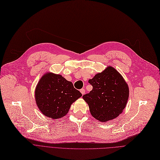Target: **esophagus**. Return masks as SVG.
<instances>
[{"mask_svg": "<svg viewBox=\"0 0 160 160\" xmlns=\"http://www.w3.org/2000/svg\"><path fill=\"white\" fill-rule=\"evenodd\" d=\"M80 92H81V94H82V95H84V94H85V90L84 88H82V89L80 90Z\"/></svg>", "mask_w": 160, "mask_h": 160, "instance_id": "esophagus-1", "label": "esophagus"}]
</instances>
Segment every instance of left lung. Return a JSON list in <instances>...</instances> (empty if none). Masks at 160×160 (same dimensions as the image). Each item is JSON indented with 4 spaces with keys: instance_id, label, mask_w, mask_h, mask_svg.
I'll return each instance as SVG.
<instances>
[{
    "instance_id": "left-lung-1",
    "label": "left lung",
    "mask_w": 160,
    "mask_h": 160,
    "mask_svg": "<svg viewBox=\"0 0 160 160\" xmlns=\"http://www.w3.org/2000/svg\"><path fill=\"white\" fill-rule=\"evenodd\" d=\"M88 82L92 90L82 98L91 115L103 122L117 117L126 108L129 96L128 85L122 75L110 66Z\"/></svg>"
}]
</instances>
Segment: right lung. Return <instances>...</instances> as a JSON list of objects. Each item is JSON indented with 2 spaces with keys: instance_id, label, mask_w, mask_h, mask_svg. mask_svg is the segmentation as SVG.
<instances>
[{
  "instance_id": "obj_1",
  "label": "right lung",
  "mask_w": 160,
  "mask_h": 160,
  "mask_svg": "<svg viewBox=\"0 0 160 160\" xmlns=\"http://www.w3.org/2000/svg\"><path fill=\"white\" fill-rule=\"evenodd\" d=\"M81 96L72 82L53 73L44 75L35 90L38 107L45 116L53 119L66 115L72 103Z\"/></svg>"
}]
</instances>
